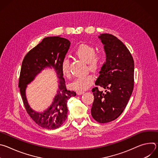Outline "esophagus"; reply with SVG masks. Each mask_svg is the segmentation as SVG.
<instances>
[{
  "label": "esophagus",
  "mask_w": 158,
  "mask_h": 158,
  "mask_svg": "<svg viewBox=\"0 0 158 158\" xmlns=\"http://www.w3.org/2000/svg\"><path fill=\"white\" fill-rule=\"evenodd\" d=\"M84 93V91H77V94H78V95H82V94H83Z\"/></svg>",
  "instance_id": "1"
}]
</instances>
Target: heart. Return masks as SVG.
Segmentation results:
<instances>
[{
  "label": "heart",
  "instance_id": "b5f03b06",
  "mask_svg": "<svg viewBox=\"0 0 158 158\" xmlns=\"http://www.w3.org/2000/svg\"><path fill=\"white\" fill-rule=\"evenodd\" d=\"M79 58L87 62L89 69L94 72L100 71L105 64L106 59L102 54H96L95 48L88 44H81L76 51ZM61 71L64 77L69 78L71 76L69 60L64 58L61 63ZM94 81L92 74L79 76L69 84V87L75 91H84L91 87Z\"/></svg>",
  "mask_w": 158,
  "mask_h": 158
}]
</instances>
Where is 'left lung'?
Returning a JSON list of instances; mask_svg holds the SVG:
<instances>
[{
	"mask_svg": "<svg viewBox=\"0 0 158 158\" xmlns=\"http://www.w3.org/2000/svg\"><path fill=\"white\" fill-rule=\"evenodd\" d=\"M104 45L106 62L95 84L105 89H93L94 99L91 108L93 118L99 123L117 119L124 110L134 87V63L125 45L109 34L98 36Z\"/></svg>",
	"mask_w": 158,
	"mask_h": 158,
	"instance_id": "1",
	"label": "left lung"
}]
</instances>
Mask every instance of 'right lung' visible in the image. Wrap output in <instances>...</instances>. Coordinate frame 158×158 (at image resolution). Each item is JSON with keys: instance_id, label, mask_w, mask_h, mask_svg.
<instances>
[{"instance_id": "1", "label": "right lung", "mask_w": 158, "mask_h": 158, "mask_svg": "<svg viewBox=\"0 0 158 158\" xmlns=\"http://www.w3.org/2000/svg\"><path fill=\"white\" fill-rule=\"evenodd\" d=\"M71 45L69 40L60 36L44 38L25 56L22 63L19 87L26 109L31 118L39 126L55 129L65 122L67 117V101L76 96L74 91L67 90L61 71V63ZM53 69L59 79L56 94L52 104L43 112L32 110L26 97L27 85L45 69Z\"/></svg>"}]
</instances>
